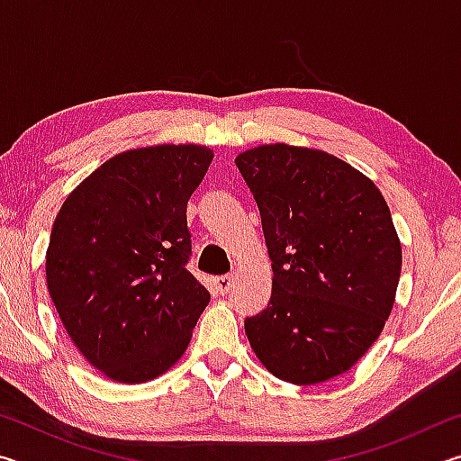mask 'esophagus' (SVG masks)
<instances>
[{
	"label": "esophagus",
	"mask_w": 461,
	"mask_h": 461,
	"mask_svg": "<svg viewBox=\"0 0 461 461\" xmlns=\"http://www.w3.org/2000/svg\"><path fill=\"white\" fill-rule=\"evenodd\" d=\"M213 285H215V291H217V293H220V294H228V293L231 291V286H233V276H231V275L217 276V278L213 280Z\"/></svg>",
	"instance_id": "esophagus-1"
}]
</instances>
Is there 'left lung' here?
I'll use <instances>...</instances> for the list:
<instances>
[{
    "mask_svg": "<svg viewBox=\"0 0 461 461\" xmlns=\"http://www.w3.org/2000/svg\"><path fill=\"white\" fill-rule=\"evenodd\" d=\"M236 167L272 260L268 307L246 317L249 346L276 378L317 384L378 339L401 278V241L368 176L311 148L267 144Z\"/></svg>",
    "mask_w": 461,
    "mask_h": 461,
    "instance_id": "8db88e82",
    "label": "left lung"
}]
</instances>
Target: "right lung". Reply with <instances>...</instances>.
Returning a JSON list of instances; mask_svg holds the SVG:
<instances>
[{"instance_id": "right-lung-1", "label": "right lung", "mask_w": 461, "mask_h": 461, "mask_svg": "<svg viewBox=\"0 0 461 461\" xmlns=\"http://www.w3.org/2000/svg\"><path fill=\"white\" fill-rule=\"evenodd\" d=\"M212 160L193 144L128 150L62 203L46 283L77 349L107 378L138 384L165 374L212 299L186 270V203Z\"/></svg>"}]
</instances>
